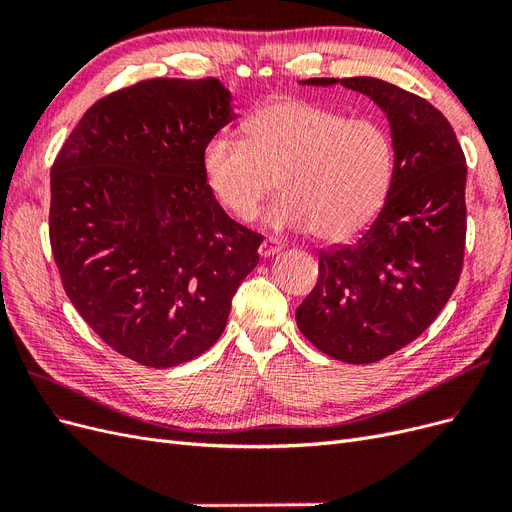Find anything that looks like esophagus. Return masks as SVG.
<instances>
[{
    "label": "esophagus",
    "instance_id": "34e87169",
    "mask_svg": "<svg viewBox=\"0 0 512 512\" xmlns=\"http://www.w3.org/2000/svg\"><path fill=\"white\" fill-rule=\"evenodd\" d=\"M282 250H284V243H282L280 239L267 237L265 241L260 243V247H258V254H260V258H271V256H275V254H280Z\"/></svg>",
    "mask_w": 512,
    "mask_h": 512
}]
</instances>
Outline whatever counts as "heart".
I'll list each match as a JSON object with an SVG mask.
<instances>
[{"label":"heart","mask_w":512,"mask_h":512,"mask_svg":"<svg viewBox=\"0 0 512 512\" xmlns=\"http://www.w3.org/2000/svg\"><path fill=\"white\" fill-rule=\"evenodd\" d=\"M245 138L213 136L203 175L218 203L252 220L277 183L284 194L265 213L275 230L312 228L346 241L380 211L393 175V143L371 119H346L299 98H277L245 123Z\"/></svg>","instance_id":"obj_1"}]
</instances>
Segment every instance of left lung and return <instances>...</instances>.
I'll list each match as a JSON object with an SVG mask.
<instances>
[{
  "instance_id": "8db88e82",
  "label": "left lung",
  "mask_w": 512,
  "mask_h": 512,
  "mask_svg": "<svg viewBox=\"0 0 512 512\" xmlns=\"http://www.w3.org/2000/svg\"><path fill=\"white\" fill-rule=\"evenodd\" d=\"M299 85L359 91L389 119L393 175L363 235L320 252L318 282L297 307L301 333L337 361L376 363L408 346L442 312L466 245L468 166L446 117L374 76Z\"/></svg>"
}]
</instances>
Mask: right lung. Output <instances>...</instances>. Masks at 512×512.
Instances as JSON below:
<instances>
[{
    "instance_id": "obj_1",
    "label": "right lung",
    "mask_w": 512,
    "mask_h": 512,
    "mask_svg": "<svg viewBox=\"0 0 512 512\" xmlns=\"http://www.w3.org/2000/svg\"><path fill=\"white\" fill-rule=\"evenodd\" d=\"M237 119L218 79L141 81L98 100L51 168V247L76 312L119 354L173 367L209 350L258 265L203 151Z\"/></svg>"
}]
</instances>
